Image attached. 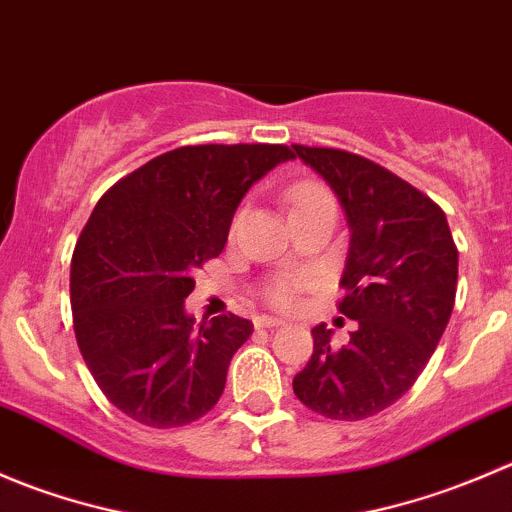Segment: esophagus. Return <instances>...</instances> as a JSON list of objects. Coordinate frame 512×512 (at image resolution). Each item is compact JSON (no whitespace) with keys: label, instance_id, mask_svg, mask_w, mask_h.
I'll list each match as a JSON object with an SVG mask.
<instances>
[{"label":"esophagus","instance_id":"34e87169","mask_svg":"<svg viewBox=\"0 0 512 512\" xmlns=\"http://www.w3.org/2000/svg\"><path fill=\"white\" fill-rule=\"evenodd\" d=\"M257 327L260 329H275V327H282V319H277V317H257Z\"/></svg>","mask_w":512,"mask_h":512}]
</instances>
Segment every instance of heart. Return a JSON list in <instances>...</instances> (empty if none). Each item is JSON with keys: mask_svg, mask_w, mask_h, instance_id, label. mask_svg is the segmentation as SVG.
<instances>
[{"mask_svg": "<svg viewBox=\"0 0 512 512\" xmlns=\"http://www.w3.org/2000/svg\"><path fill=\"white\" fill-rule=\"evenodd\" d=\"M327 200H332V198H329V193L322 188V185L299 183L289 190V205H292V210H289V213H294V210L312 208V205H319V203H327ZM299 287H302V280H297V277H277V280H272L270 285H267L265 294H267V299L275 304V307L289 309V307H294V302H297Z\"/></svg>", "mask_w": 512, "mask_h": 512, "instance_id": "heart-1", "label": "heart"}]
</instances>
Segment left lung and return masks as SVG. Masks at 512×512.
<instances>
[{
  "label": "left lung",
  "mask_w": 512,
  "mask_h": 512,
  "mask_svg": "<svg viewBox=\"0 0 512 512\" xmlns=\"http://www.w3.org/2000/svg\"><path fill=\"white\" fill-rule=\"evenodd\" d=\"M334 190L349 225L339 302L356 329L344 347L327 324L292 389L307 409L361 421L389 409L416 384L456 302L458 250L446 213L371 160L337 148L292 146Z\"/></svg>",
  "instance_id": "8db88e82"
}]
</instances>
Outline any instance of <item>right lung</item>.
<instances>
[{
  "label": "right lung",
  "instance_id": "right-lung-1",
  "mask_svg": "<svg viewBox=\"0 0 512 512\" xmlns=\"http://www.w3.org/2000/svg\"><path fill=\"white\" fill-rule=\"evenodd\" d=\"M287 146H185L118 180L94 208L71 260L81 356L116 409L153 428L205 416L252 322H195L185 297L218 257L247 190L292 160Z\"/></svg>",
  "mask_w": 512,
  "mask_h": 512
}]
</instances>
